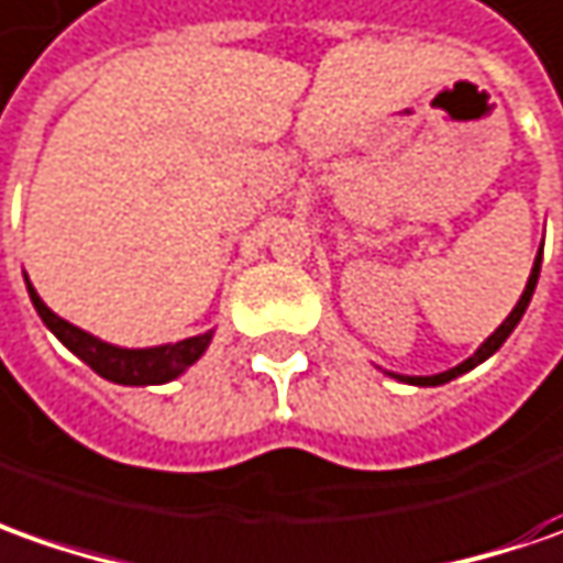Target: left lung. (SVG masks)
<instances>
[{
  "label": "left lung",
  "mask_w": 563,
  "mask_h": 563,
  "mask_svg": "<svg viewBox=\"0 0 563 563\" xmlns=\"http://www.w3.org/2000/svg\"><path fill=\"white\" fill-rule=\"evenodd\" d=\"M539 264H542V249H539V255H536V264H533V274H530V280H527V289H523V296H520V301L514 305V311L505 318V323L495 330L489 340L483 342L479 349L474 352V358H467L464 364H457V367H452V371H445V374H437V377H398L405 379V383H415V386H439V383H449V379L461 377V374H467V371H474L479 361H486L493 352H498V345L511 336V330L520 323V318H523V311H527V305H530V299H533V289H536V280H539Z\"/></svg>",
  "instance_id": "1"
}]
</instances>
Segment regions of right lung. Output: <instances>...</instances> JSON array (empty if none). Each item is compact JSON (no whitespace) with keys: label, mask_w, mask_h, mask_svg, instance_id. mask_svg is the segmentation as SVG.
I'll use <instances>...</instances> for the list:
<instances>
[{"label":"right lung","mask_w":563,"mask_h":563,"mask_svg":"<svg viewBox=\"0 0 563 563\" xmlns=\"http://www.w3.org/2000/svg\"><path fill=\"white\" fill-rule=\"evenodd\" d=\"M30 301L36 308V314L49 327L58 340L68 345L70 352L80 361H87L89 367L99 377L111 383H124V386H152V383H167V379L180 377L192 361L202 358V352L211 342V333L202 336H189L174 345H155V349H118L108 342L96 340L84 333L80 327H74L68 320H62L55 311L46 308V301L36 296V289L27 283Z\"/></svg>","instance_id":"1"}]
</instances>
